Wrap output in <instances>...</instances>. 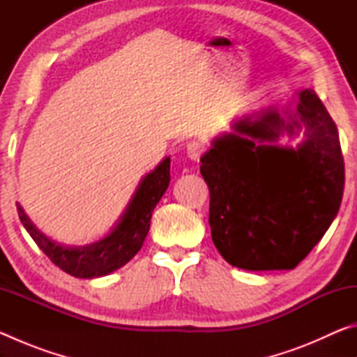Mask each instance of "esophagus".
Wrapping results in <instances>:
<instances>
[{"label": "esophagus", "instance_id": "esophagus-1", "mask_svg": "<svg viewBox=\"0 0 357 357\" xmlns=\"http://www.w3.org/2000/svg\"><path fill=\"white\" fill-rule=\"evenodd\" d=\"M204 153V144L200 142H190L187 144V155H189V159L193 162H198L200 160V157Z\"/></svg>", "mask_w": 357, "mask_h": 357}]
</instances>
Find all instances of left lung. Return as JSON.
I'll use <instances>...</instances> for the list:
<instances>
[{"instance_id": "1", "label": "left lung", "mask_w": 357, "mask_h": 357, "mask_svg": "<svg viewBox=\"0 0 357 357\" xmlns=\"http://www.w3.org/2000/svg\"><path fill=\"white\" fill-rule=\"evenodd\" d=\"M301 128L306 138L296 149L278 143ZM233 129L202 157L213 243L241 269H294L340 208L345 164L337 126L317 93L302 89L294 113L268 108Z\"/></svg>"}]
</instances>
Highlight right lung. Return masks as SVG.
Segmentation results:
<instances>
[{
    "label": "right lung",
    "mask_w": 357,
    "mask_h": 357,
    "mask_svg": "<svg viewBox=\"0 0 357 357\" xmlns=\"http://www.w3.org/2000/svg\"><path fill=\"white\" fill-rule=\"evenodd\" d=\"M168 184H170V157H165L138 184L134 197L112 233L98 243L80 247L64 245L52 241L36 228L19 203H17V211L29 236L59 269L80 279H94L119 269L137 255L149 231L153 211L165 193Z\"/></svg>",
    "instance_id": "obj_1"
}]
</instances>
